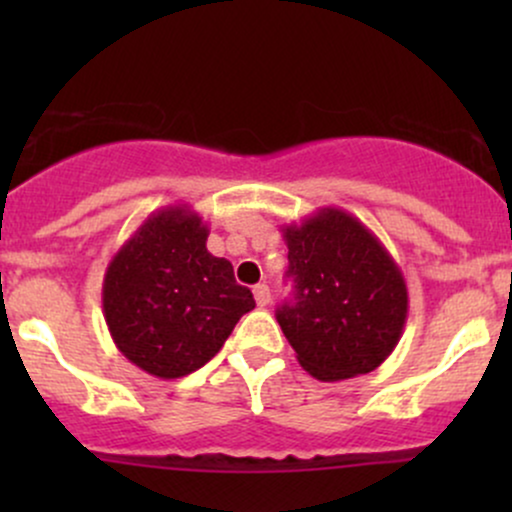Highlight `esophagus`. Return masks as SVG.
<instances>
[{
    "label": "esophagus",
    "instance_id": "esophagus-1",
    "mask_svg": "<svg viewBox=\"0 0 512 512\" xmlns=\"http://www.w3.org/2000/svg\"><path fill=\"white\" fill-rule=\"evenodd\" d=\"M252 293H255V301L260 308H267L269 301H272V293H269L267 284H257L255 289H252Z\"/></svg>",
    "mask_w": 512,
    "mask_h": 512
}]
</instances>
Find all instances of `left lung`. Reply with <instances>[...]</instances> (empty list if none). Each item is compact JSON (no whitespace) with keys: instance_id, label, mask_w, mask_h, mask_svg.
I'll return each mask as SVG.
<instances>
[{"instance_id":"left-lung-1","label":"left lung","mask_w":512,"mask_h":512,"mask_svg":"<svg viewBox=\"0 0 512 512\" xmlns=\"http://www.w3.org/2000/svg\"><path fill=\"white\" fill-rule=\"evenodd\" d=\"M293 301L276 310L303 370L325 383L370 373L395 351L409 313L402 269L356 216L325 207L281 228Z\"/></svg>"}]
</instances>
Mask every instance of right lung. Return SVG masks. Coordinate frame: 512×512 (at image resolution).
Masks as SVG:
<instances>
[{
	"mask_svg": "<svg viewBox=\"0 0 512 512\" xmlns=\"http://www.w3.org/2000/svg\"><path fill=\"white\" fill-rule=\"evenodd\" d=\"M209 228L175 204L151 214L115 252L103 279V315L127 361L175 380L211 361L255 308L233 264L207 250Z\"/></svg>",
	"mask_w": 512,
	"mask_h": 512,
	"instance_id": "obj_1",
	"label": "right lung"
}]
</instances>
